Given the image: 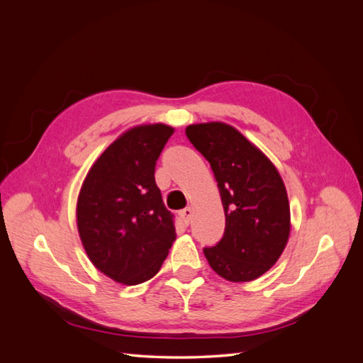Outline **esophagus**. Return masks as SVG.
Wrapping results in <instances>:
<instances>
[{
	"label": "esophagus",
	"instance_id": "1",
	"mask_svg": "<svg viewBox=\"0 0 363 363\" xmlns=\"http://www.w3.org/2000/svg\"><path fill=\"white\" fill-rule=\"evenodd\" d=\"M192 213H194L192 207H186V208H183V211H180V218H182V221L184 223V225H189Z\"/></svg>",
	"mask_w": 363,
	"mask_h": 363
}]
</instances>
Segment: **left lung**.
I'll list each match as a JSON object with an SVG mask.
<instances>
[{
    "mask_svg": "<svg viewBox=\"0 0 363 363\" xmlns=\"http://www.w3.org/2000/svg\"><path fill=\"white\" fill-rule=\"evenodd\" d=\"M186 136L211 163L225 213L223 239L203 250L208 265L228 281L260 277L279 260L291 232L288 194L277 168L228 124H192Z\"/></svg>",
    "mask_w": 363,
    "mask_h": 363,
    "instance_id": "8db88e82",
    "label": "left lung"
}]
</instances>
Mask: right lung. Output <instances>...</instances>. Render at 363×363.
<instances>
[{
  "mask_svg": "<svg viewBox=\"0 0 363 363\" xmlns=\"http://www.w3.org/2000/svg\"><path fill=\"white\" fill-rule=\"evenodd\" d=\"M172 133L164 124L127 130L92 164L77 201L87 257L128 286L155 277L175 240L174 216L155 180L156 162Z\"/></svg>",
  "mask_w": 363,
  "mask_h": 363,
  "instance_id": "right-lung-1",
  "label": "right lung"
}]
</instances>
